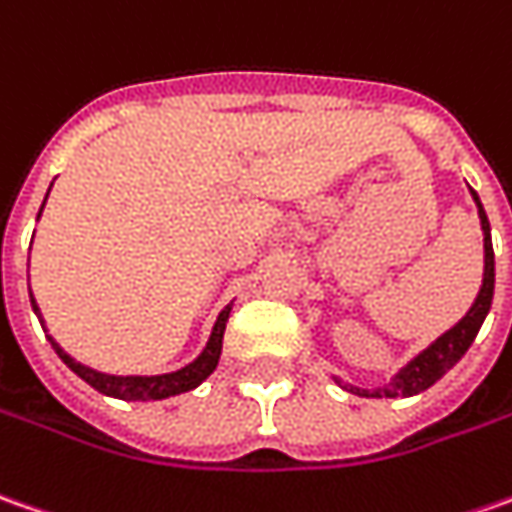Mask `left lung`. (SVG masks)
Returning <instances> with one entry per match:
<instances>
[{
    "mask_svg": "<svg viewBox=\"0 0 512 512\" xmlns=\"http://www.w3.org/2000/svg\"><path fill=\"white\" fill-rule=\"evenodd\" d=\"M471 197L476 202V211H479V222H482V236H485V273H482V287H479V296L471 304V310L465 312L454 327L448 332H442L440 338L434 344H428L414 358L408 360L406 366L392 375L383 386H375V389H363V386H355V383H346L341 377L332 375V380L346 389V392L358 394V397H411V394L425 392L428 386H434L448 369H454L456 360L462 358L468 349H471L473 338L479 335V329L488 318L490 304H493V284H496V262H493V242H490V222L485 208H482V200L479 194L471 188Z\"/></svg>",
    "mask_w": 512,
    "mask_h": 512,
    "instance_id": "obj_1",
    "label": "left lung"
}]
</instances>
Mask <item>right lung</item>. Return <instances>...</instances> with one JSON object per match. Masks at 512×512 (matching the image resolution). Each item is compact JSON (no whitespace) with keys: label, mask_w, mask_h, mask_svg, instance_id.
Segmentation results:
<instances>
[{"label":"right lung","mask_w":512,"mask_h":512,"mask_svg":"<svg viewBox=\"0 0 512 512\" xmlns=\"http://www.w3.org/2000/svg\"><path fill=\"white\" fill-rule=\"evenodd\" d=\"M50 188H53V185H50ZM47 194H50V191H47ZM44 202H47V197H44ZM41 211H44V205H41ZM30 304H33V312L39 315L41 327H44V318H41V310L39 304H36V298H33V293H30ZM231 310L233 304H228L225 310L219 312L214 329H211V338H208V344H205V349H202L200 355L191 360V363H185L183 369L166 372V375H109V372H98V369L84 366L81 360L72 358L70 352H64V349L56 344L53 335H47V341L53 344L58 358L67 363V369H72V372L81 377L84 383H89L95 392L106 394V397H118V400H132V403H149V400H166V397H174V394L191 392V389H197L202 380L214 372L216 363H219V355H222V335H225V324H228ZM44 332H47V327H44Z\"/></svg>","instance_id":"right-lung-1"}]
</instances>
